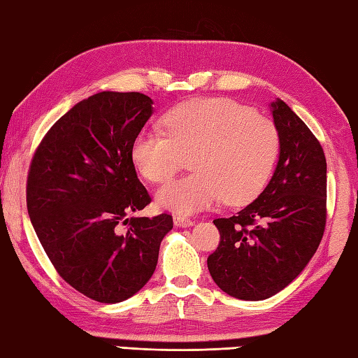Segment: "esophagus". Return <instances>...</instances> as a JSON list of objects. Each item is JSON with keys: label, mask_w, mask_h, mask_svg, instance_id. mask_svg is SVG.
Returning <instances> with one entry per match:
<instances>
[{"label": "esophagus", "mask_w": 358, "mask_h": 358, "mask_svg": "<svg viewBox=\"0 0 358 358\" xmlns=\"http://www.w3.org/2000/svg\"><path fill=\"white\" fill-rule=\"evenodd\" d=\"M174 224L179 227H188L193 224V221L187 217H182V215H176V217H174Z\"/></svg>", "instance_id": "34e87169"}]
</instances>
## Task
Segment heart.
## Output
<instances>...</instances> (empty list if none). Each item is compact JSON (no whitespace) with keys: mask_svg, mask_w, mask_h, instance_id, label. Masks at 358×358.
<instances>
[{"mask_svg":"<svg viewBox=\"0 0 358 358\" xmlns=\"http://www.w3.org/2000/svg\"><path fill=\"white\" fill-rule=\"evenodd\" d=\"M162 132L141 131L131 156L154 184L170 180L190 159V176L157 192L160 207L182 215L217 204H245L263 190L279 154L273 120L226 98H201L174 107Z\"/></svg>","mask_w":358,"mask_h":358,"instance_id":"obj_1","label":"heart"}]
</instances>
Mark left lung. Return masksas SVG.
<instances>
[{"label": "left lung", "instance_id": "8db88e82", "mask_svg": "<svg viewBox=\"0 0 358 358\" xmlns=\"http://www.w3.org/2000/svg\"><path fill=\"white\" fill-rule=\"evenodd\" d=\"M280 154L259 198L229 218L207 266L222 292L268 299L298 278L318 249L327 217V165L318 138L284 101L271 104Z\"/></svg>", "mask_w": 358, "mask_h": 358}]
</instances>
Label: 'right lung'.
I'll return each mask as SVG.
<instances>
[{
	"label": "right lung",
	"mask_w": 358,
	"mask_h": 358,
	"mask_svg": "<svg viewBox=\"0 0 358 358\" xmlns=\"http://www.w3.org/2000/svg\"><path fill=\"white\" fill-rule=\"evenodd\" d=\"M151 115L143 93H96L52 124L31 160L26 204L34 231L60 278L103 304L145 287L173 229L168 213L127 218L151 202L131 156Z\"/></svg>",
	"instance_id": "1"
}]
</instances>
